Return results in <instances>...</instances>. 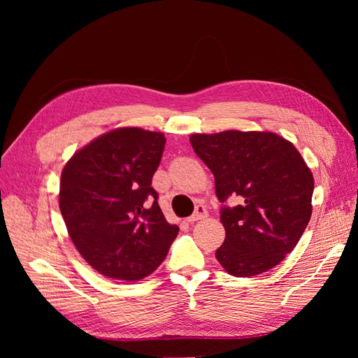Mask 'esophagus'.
Wrapping results in <instances>:
<instances>
[{
    "label": "esophagus",
    "instance_id": "esophagus-1",
    "mask_svg": "<svg viewBox=\"0 0 358 358\" xmlns=\"http://www.w3.org/2000/svg\"><path fill=\"white\" fill-rule=\"evenodd\" d=\"M206 216H208V209H206L203 204H199L197 208H196V210H194V213L188 218V222L203 220V218H206Z\"/></svg>",
    "mask_w": 358,
    "mask_h": 358
}]
</instances>
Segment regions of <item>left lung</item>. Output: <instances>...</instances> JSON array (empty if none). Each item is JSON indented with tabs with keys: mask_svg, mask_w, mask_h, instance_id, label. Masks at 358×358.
Segmentation results:
<instances>
[{
	"mask_svg": "<svg viewBox=\"0 0 358 358\" xmlns=\"http://www.w3.org/2000/svg\"><path fill=\"white\" fill-rule=\"evenodd\" d=\"M191 146L215 176L225 241L216 259L233 276L278 266L296 248L312 215L313 178L291 142L267 131L192 134Z\"/></svg>",
	"mask_w": 358,
	"mask_h": 358,
	"instance_id": "obj_1",
	"label": "left lung"
}]
</instances>
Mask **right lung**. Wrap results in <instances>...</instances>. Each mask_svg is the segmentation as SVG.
<instances>
[{
    "instance_id": "add662e5",
    "label": "right lung",
    "mask_w": 358,
    "mask_h": 358,
    "mask_svg": "<svg viewBox=\"0 0 358 358\" xmlns=\"http://www.w3.org/2000/svg\"><path fill=\"white\" fill-rule=\"evenodd\" d=\"M166 146L161 133L119 128L76 152L59 183V209L80 255L96 272L138 280L164 262L179 233L152 188Z\"/></svg>"
}]
</instances>
